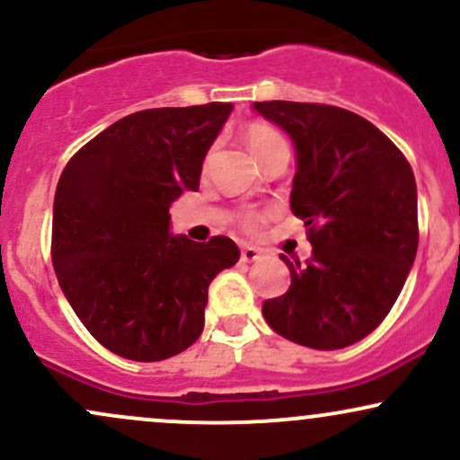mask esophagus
Listing matches in <instances>:
<instances>
[{"mask_svg":"<svg viewBox=\"0 0 460 460\" xmlns=\"http://www.w3.org/2000/svg\"><path fill=\"white\" fill-rule=\"evenodd\" d=\"M261 257V251L255 249V246H244L240 253V261H244V264H251V261H257Z\"/></svg>","mask_w":460,"mask_h":460,"instance_id":"1","label":"esophagus"}]
</instances>
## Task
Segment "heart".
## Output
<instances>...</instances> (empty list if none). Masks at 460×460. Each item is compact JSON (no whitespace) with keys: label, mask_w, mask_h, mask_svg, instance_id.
I'll return each mask as SVG.
<instances>
[{"label":"heart","mask_w":460,"mask_h":460,"mask_svg":"<svg viewBox=\"0 0 460 460\" xmlns=\"http://www.w3.org/2000/svg\"><path fill=\"white\" fill-rule=\"evenodd\" d=\"M244 141H246V146L251 148V153L257 156V161L264 159V156L269 155L270 150H275L277 146L286 144L284 137H281L275 128H270L269 124H261V122L246 126ZM205 165H207V161H205ZM264 220H266L264 211H249V214H244V218H242V226H244L246 231H251V234H255Z\"/></svg>","instance_id":"obj_1"}]
</instances>
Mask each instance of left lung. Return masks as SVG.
Returning <instances> with one entry per match:
<instances>
[{
  "mask_svg": "<svg viewBox=\"0 0 460 460\" xmlns=\"http://www.w3.org/2000/svg\"><path fill=\"white\" fill-rule=\"evenodd\" d=\"M296 150L290 209L312 255L286 261L290 288L261 305L279 336L332 351L369 336L400 296L417 255L411 164L369 119L327 104L255 102Z\"/></svg>",
  "mask_w": 460,
  "mask_h": 460,
  "instance_id": "1",
  "label": "left lung"
}]
</instances>
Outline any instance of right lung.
Instances as JSON below:
<instances>
[{"mask_svg": "<svg viewBox=\"0 0 460 460\" xmlns=\"http://www.w3.org/2000/svg\"><path fill=\"white\" fill-rule=\"evenodd\" d=\"M234 104L146 109L118 119L65 165L52 264L75 316L118 356L156 362L205 325L207 288L240 260L234 240L170 234V205L199 190L207 150Z\"/></svg>", "mask_w": 460, "mask_h": 460, "instance_id": "obj_1", "label": "right lung"}]
</instances>
